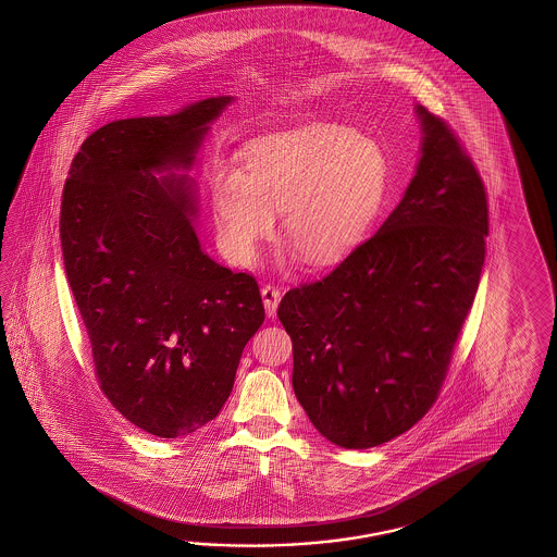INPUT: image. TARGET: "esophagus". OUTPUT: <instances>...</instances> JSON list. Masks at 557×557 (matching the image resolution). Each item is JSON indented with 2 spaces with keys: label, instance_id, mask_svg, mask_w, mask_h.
I'll list each match as a JSON object with an SVG mask.
<instances>
[{
  "label": "esophagus",
  "instance_id": "obj_1",
  "mask_svg": "<svg viewBox=\"0 0 557 557\" xmlns=\"http://www.w3.org/2000/svg\"><path fill=\"white\" fill-rule=\"evenodd\" d=\"M261 296L269 319H274L276 317V308H278V302H281V290L274 288L271 284H267V286L261 288Z\"/></svg>",
  "mask_w": 557,
  "mask_h": 557
}]
</instances>
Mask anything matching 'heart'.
I'll list each match as a JSON object with an SVG mask.
<instances>
[{"mask_svg":"<svg viewBox=\"0 0 557 557\" xmlns=\"http://www.w3.org/2000/svg\"><path fill=\"white\" fill-rule=\"evenodd\" d=\"M245 169L216 166L219 235L238 264H250L283 211L284 235L308 264L341 261L376 221L391 161L376 139L334 123H310L249 143Z\"/></svg>","mask_w":557,"mask_h":557,"instance_id":"b5f03b06","label":"heart"}]
</instances>
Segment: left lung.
<instances>
[{
    "mask_svg": "<svg viewBox=\"0 0 557 557\" xmlns=\"http://www.w3.org/2000/svg\"><path fill=\"white\" fill-rule=\"evenodd\" d=\"M414 111L420 159L403 201L374 237L278 307L296 398L348 450L400 436L436 403L484 267V183L448 125Z\"/></svg>",
    "mask_w": 557,
    "mask_h": 557,
    "instance_id": "1",
    "label": "left lung"
}]
</instances>
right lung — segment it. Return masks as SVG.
Returning a JSON list of instances; mask_svg holds the SVG:
<instances>
[{
    "label": "right lung",
    "mask_w": 557,
    "mask_h": 557,
    "mask_svg": "<svg viewBox=\"0 0 557 557\" xmlns=\"http://www.w3.org/2000/svg\"><path fill=\"white\" fill-rule=\"evenodd\" d=\"M233 101L107 123L85 139L63 189V262L101 391L157 438L216 418L264 320L257 281L214 262L195 231L189 173Z\"/></svg>",
    "instance_id": "add662e5"
}]
</instances>
